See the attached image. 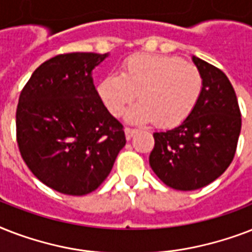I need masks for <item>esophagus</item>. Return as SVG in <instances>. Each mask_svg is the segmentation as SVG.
<instances>
[{
  "mask_svg": "<svg viewBox=\"0 0 252 252\" xmlns=\"http://www.w3.org/2000/svg\"><path fill=\"white\" fill-rule=\"evenodd\" d=\"M124 132H126V140H130V138L133 137L134 134L137 133L138 129H133V128H128V126H126V129H124Z\"/></svg>",
  "mask_w": 252,
  "mask_h": 252,
  "instance_id": "34e87169",
  "label": "esophagus"
}]
</instances>
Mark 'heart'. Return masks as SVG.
I'll list each match as a JSON object with an SVG mask.
<instances>
[{
	"mask_svg": "<svg viewBox=\"0 0 252 252\" xmlns=\"http://www.w3.org/2000/svg\"><path fill=\"white\" fill-rule=\"evenodd\" d=\"M203 76L196 65L178 57L134 53L120 74H108L98 85V95L112 116H120L138 94V103L126 114L134 124L154 123L162 129L180 126L197 106Z\"/></svg>",
	"mask_w": 252,
	"mask_h": 252,
	"instance_id": "1",
	"label": "heart"
}]
</instances>
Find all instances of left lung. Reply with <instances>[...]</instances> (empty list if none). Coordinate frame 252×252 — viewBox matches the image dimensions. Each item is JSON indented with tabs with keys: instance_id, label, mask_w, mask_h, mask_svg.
Returning a JSON list of instances; mask_svg holds the SVG:
<instances>
[{
	"instance_id": "8db88e82",
	"label": "left lung",
	"mask_w": 252,
	"mask_h": 252,
	"mask_svg": "<svg viewBox=\"0 0 252 252\" xmlns=\"http://www.w3.org/2000/svg\"><path fill=\"white\" fill-rule=\"evenodd\" d=\"M203 93L191 116L171 130L156 132L149 156L156 175L174 189L205 187L230 166L242 126L230 81L221 69L193 56Z\"/></svg>"
}]
</instances>
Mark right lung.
I'll list each match as a JSON object with an SVG mask.
<instances>
[{
	"mask_svg": "<svg viewBox=\"0 0 252 252\" xmlns=\"http://www.w3.org/2000/svg\"><path fill=\"white\" fill-rule=\"evenodd\" d=\"M107 56L57 55L32 73L19 95L15 124L22 158L37 179L65 195L95 191L126 142L91 77Z\"/></svg>",
	"mask_w": 252,
	"mask_h": 252,
	"instance_id": "obj_1",
	"label": "right lung"
}]
</instances>
